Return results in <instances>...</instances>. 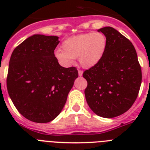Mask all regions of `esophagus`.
Masks as SVG:
<instances>
[{
	"instance_id": "obj_1",
	"label": "esophagus",
	"mask_w": 150,
	"mask_h": 150,
	"mask_svg": "<svg viewBox=\"0 0 150 150\" xmlns=\"http://www.w3.org/2000/svg\"><path fill=\"white\" fill-rule=\"evenodd\" d=\"M78 74H79V76H83V71H81V70H79V71H78Z\"/></svg>"
}]
</instances>
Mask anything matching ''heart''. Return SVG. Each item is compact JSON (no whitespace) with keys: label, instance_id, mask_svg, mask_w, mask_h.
I'll return each mask as SVG.
<instances>
[{"label":"heart","instance_id":"b5f03b06","mask_svg":"<svg viewBox=\"0 0 150 150\" xmlns=\"http://www.w3.org/2000/svg\"><path fill=\"white\" fill-rule=\"evenodd\" d=\"M107 38L101 32L80 34L67 38L62 44V50L55 52V57L64 66H71L78 58L80 65L90 68L98 63L107 49Z\"/></svg>","mask_w":150,"mask_h":150}]
</instances>
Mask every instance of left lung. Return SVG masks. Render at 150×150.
Returning <instances> with one entry per match:
<instances>
[{
	"instance_id": "1",
	"label": "left lung",
	"mask_w": 150,
	"mask_h": 150,
	"mask_svg": "<svg viewBox=\"0 0 150 150\" xmlns=\"http://www.w3.org/2000/svg\"><path fill=\"white\" fill-rule=\"evenodd\" d=\"M107 38L101 60L85 71V96L95 114L104 118L120 116L131 108L142 81L141 67L132 42L112 27L98 30Z\"/></svg>"
}]
</instances>
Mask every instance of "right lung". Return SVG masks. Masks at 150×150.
<instances>
[{
    "mask_svg": "<svg viewBox=\"0 0 150 150\" xmlns=\"http://www.w3.org/2000/svg\"><path fill=\"white\" fill-rule=\"evenodd\" d=\"M59 37L34 34L13 50L6 86L13 104L21 114L38 123L59 116L69 91L78 77L76 67L60 65L54 50Z\"/></svg>",
    "mask_w": 150,
    "mask_h": 150,
    "instance_id": "1",
    "label": "right lung"
}]
</instances>
